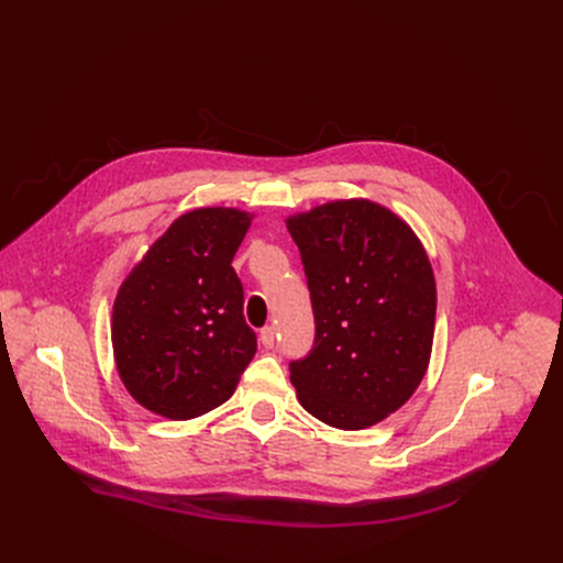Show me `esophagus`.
I'll use <instances>...</instances> for the list:
<instances>
[{"mask_svg":"<svg viewBox=\"0 0 563 563\" xmlns=\"http://www.w3.org/2000/svg\"><path fill=\"white\" fill-rule=\"evenodd\" d=\"M275 341H277V332H275L273 325H267V328L261 330V343H263L265 347H273Z\"/></svg>","mask_w":563,"mask_h":563,"instance_id":"esophagus-1","label":"esophagus"}]
</instances>
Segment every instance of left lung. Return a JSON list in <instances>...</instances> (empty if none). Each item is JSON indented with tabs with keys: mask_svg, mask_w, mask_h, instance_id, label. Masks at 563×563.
I'll return each mask as SVG.
<instances>
[{
	"mask_svg": "<svg viewBox=\"0 0 563 563\" xmlns=\"http://www.w3.org/2000/svg\"><path fill=\"white\" fill-rule=\"evenodd\" d=\"M286 227L316 323L309 355L288 364L298 400L341 431L378 423L415 394L431 360V261L404 220L368 199L316 206Z\"/></svg>",
	"mask_w": 563,
	"mask_h": 563,
	"instance_id": "left-lung-1",
	"label": "left lung"
}]
</instances>
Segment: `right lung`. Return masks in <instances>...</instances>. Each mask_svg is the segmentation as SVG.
I'll use <instances>...</instances> for the list:
<instances>
[{
	"mask_svg": "<svg viewBox=\"0 0 563 563\" xmlns=\"http://www.w3.org/2000/svg\"><path fill=\"white\" fill-rule=\"evenodd\" d=\"M238 208L185 212L119 288L112 345L119 376L146 410L195 419L222 406L256 353L233 256L252 224Z\"/></svg>",
	"mask_w": 563,
	"mask_h": 563,
	"instance_id": "obj_1",
	"label": "right lung"
}]
</instances>
